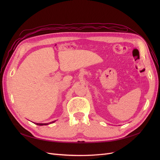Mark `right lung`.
<instances>
[{"label":"right lung","instance_id":"add662e5","mask_svg":"<svg viewBox=\"0 0 160 160\" xmlns=\"http://www.w3.org/2000/svg\"><path fill=\"white\" fill-rule=\"evenodd\" d=\"M56 121H54V122H50V123H35L36 125H49V124H51V123H54V122H55Z\"/></svg>","mask_w":160,"mask_h":160}]
</instances>
